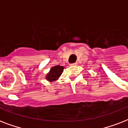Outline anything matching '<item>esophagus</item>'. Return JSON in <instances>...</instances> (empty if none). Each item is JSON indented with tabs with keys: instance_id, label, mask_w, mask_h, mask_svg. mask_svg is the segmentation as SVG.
I'll list each match as a JSON object with an SVG mask.
<instances>
[{
	"instance_id": "esophagus-1",
	"label": "esophagus",
	"mask_w": 128,
	"mask_h": 128,
	"mask_svg": "<svg viewBox=\"0 0 128 128\" xmlns=\"http://www.w3.org/2000/svg\"><path fill=\"white\" fill-rule=\"evenodd\" d=\"M71 65H72V66H77V65H78V63H77V62H75V63H74V64H72Z\"/></svg>"
}]
</instances>
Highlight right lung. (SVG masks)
I'll list each match as a JSON object with an SVG mask.
<instances>
[{
  "mask_svg": "<svg viewBox=\"0 0 128 128\" xmlns=\"http://www.w3.org/2000/svg\"><path fill=\"white\" fill-rule=\"evenodd\" d=\"M64 66H59V65L52 67L50 68L49 72L46 75V79L51 82L56 81L60 78L64 70Z\"/></svg>",
  "mask_w": 128,
  "mask_h": 128,
  "instance_id": "right-lung-1",
  "label": "right lung"
}]
</instances>
